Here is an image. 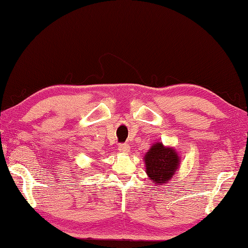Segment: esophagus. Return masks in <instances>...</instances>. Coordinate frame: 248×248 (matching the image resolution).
Here are the masks:
<instances>
[{
  "mask_svg": "<svg viewBox=\"0 0 248 248\" xmlns=\"http://www.w3.org/2000/svg\"><path fill=\"white\" fill-rule=\"evenodd\" d=\"M129 150H130V146L128 145V143L119 144V151L121 153H128Z\"/></svg>",
  "mask_w": 248,
  "mask_h": 248,
  "instance_id": "1",
  "label": "esophagus"
}]
</instances>
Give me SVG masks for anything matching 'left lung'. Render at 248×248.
<instances>
[{
    "label": "left lung",
    "instance_id": "left-lung-1",
    "mask_svg": "<svg viewBox=\"0 0 248 248\" xmlns=\"http://www.w3.org/2000/svg\"><path fill=\"white\" fill-rule=\"evenodd\" d=\"M146 174L155 186L166 184L178 171L180 159L175 149L156 142L144 155Z\"/></svg>",
    "mask_w": 248,
    "mask_h": 248
}]
</instances>
